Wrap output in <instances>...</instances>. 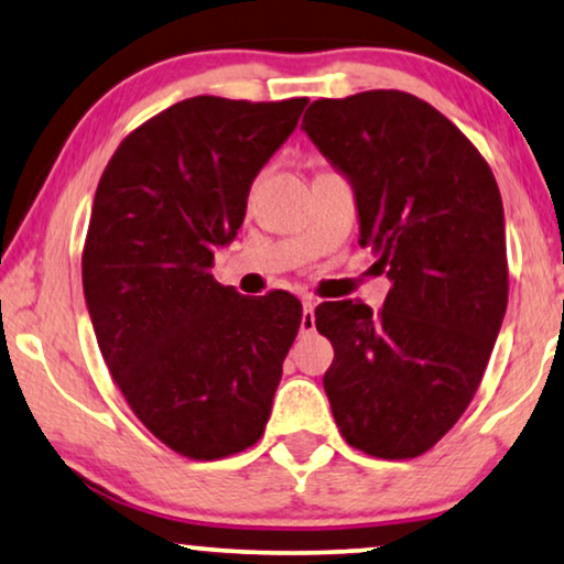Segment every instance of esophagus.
I'll list each match as a JSON object with an SVG mask.
<instances>
[{
	"label": "esophagus",
	"instance_id": "esophagus-1",
	"mask_svg": "<svg viewBox=\"0 0 564 564\" xmlns=\"http://www.w3.org/2000/svg\"><path fill=\"white\" fill-rule=\"evenodd\" d=\"M304 312H302V333H312L315 330V306L317 299L315 296H304Z\"/></svg>",
	"mask_w": 564,
	"mask_h": 564
}]
</instances>
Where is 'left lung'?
Wrapping results in <instances>:
<instances>
[{
    "instance_id": "obj_1",
    "label": "left lung",
    "mask_w": 564,
    "mask_h": 564,
    "mask_svg": "<svg viewBox=\"0 0 564 564\" xmlns=\"http://www.w3.org/2000/svg\"><path fill=\"white\" fill-rule=\"evenodd\" d=\"M302 130L351 182L359 245L390 278L380 312L323 302V377L348 445L401 460L430 451L479 388L508 310L505 210L471 140L422 98L367 90L319 98Z\"/></svg>"
}]
</instances>
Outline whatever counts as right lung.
Wrapping results in <instances>:
<instances>
[{
	"label": "right lung",
	"instance_id": "right-lung-1",
	"mask_svg": "<svg viewBox=\"0 0 564 564\" xmlns=\"http://www.w3.org/2000/svg\"><path fill=\"white\" fill-rule=\"evenodd\" d=\"M304 106L187 98L127 134L98 182L83 249L98 348L134 416L187 458L262 437L302 325L296 296H241L210 268Z\"/></svg>",
	"mask_w": 564,
	"mask_h": 564
}]
</instances>
